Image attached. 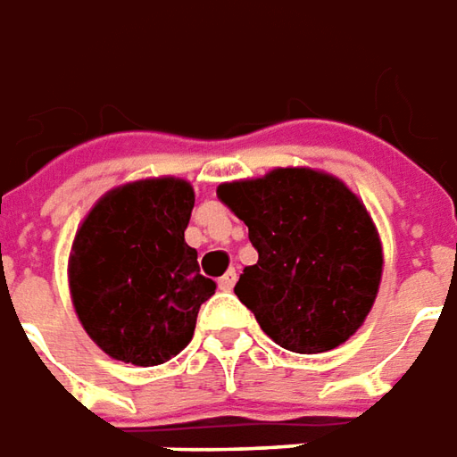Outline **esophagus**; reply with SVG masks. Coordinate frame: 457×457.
Here are the masks:
<instances>
[{
    "instance_id": "esophagus-1",
    "label": "esophagus",
    "mask_w": 457,
    "mask_h": 457,
    "mask_svg": "<svg viewBox=\"0 0 457 457\" xmlns=\"http://www.w3.org/2000/svg\"><path fill=\"white\" fill-rule=\"evenodd\" d=\"M236 278H238V275H236V270H226V273L219 278V287H221V290H234Z\"/></svg>"
}]
</instances>
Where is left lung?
Wrapping results in <instances>:
<instances>
[{"instance_id": "8db88e82", "label": "left lung", "mask_w": 457, "mask_h": 457, "mask_svg": "<svg viewBox=\"0 0 457 457\" xmlns=\"http://www.w3.org/2000/svg\"><path fill=\"white\" fill-rule=\"evenodd\" d=\"M216 196L248 226L258 251L234 290L265 335L297 354L345 345L371 312L384 270L364 202L312 167L219 184Z\"/></svg>"}]
</instances>
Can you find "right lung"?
Returning <instances> with one entry per match:
<instances>
[{
	"mask_svg": "<svg viewBox=\"0 0 457 457\" xmlns=\"http://www.w3.org/2000/svg\"><path fill=\"white\" fill-rule=\"evenodd\" d=\"M194 187L179 177L120 184L80 221L68 287L80 325L108 357L157 367L194 337L199 307L216 293L184 228Z\"/></svg>",
	"mask_w": 457,
	"mask_h": 457,
	"instance_id": "add662e5",
	"label": "right lung"
}]
</instances>
